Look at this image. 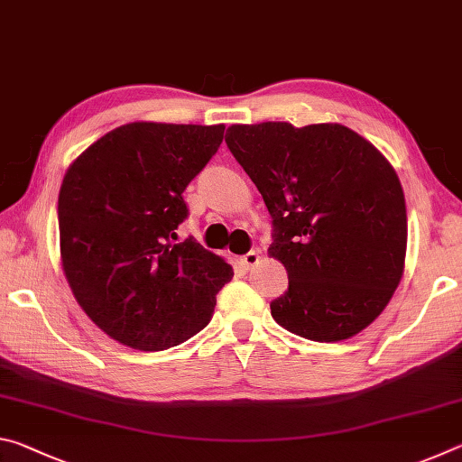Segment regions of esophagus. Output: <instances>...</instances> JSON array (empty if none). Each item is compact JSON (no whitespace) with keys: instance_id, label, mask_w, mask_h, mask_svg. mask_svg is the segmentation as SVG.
<instances>
[{"instance_id":"34e87169","label":"esophagus","mask_w":462,"mask_h":462,"mask_svg":"<svg viewBox=\"0 0 462 462\" xmlns=\"http://www.w3.org/2000/svg\"><path fill=\"white\" fill-rule=\"evenodd\" d=\"M259 261H261L259 250H250V253H246L245 256H242V264H245L246 269H253L254 264H259Z\"/></svg>"}]
</instances>
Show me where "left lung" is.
Segmentation results:
<instances>
[{
    "label": "left lung",
    "mask_w": 462,
    "mask_h": 462,
    "mask_svg": "<svg viewBox=\"0 0 462 462\" xmlns=\"http://www.w3.org/2000/svg\"><path fill=\"white\" fill-rule=\"evenodd\" d=\"M226 144L263 195L269 254L287 269L275 322L316 342L365 330L403 275L408 214L395 169L342 124H234Z\"/></svg>",
    "instance_id": "8db88e82"
}]
</instances>
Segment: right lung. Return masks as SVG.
I'll return each instance as SVG.
<instances>
[{
  "label": "right lung",
  "mask_w": 462,
  "mask_h": 462,
  "mask_svg": "<svg viewBox=\"0 0 462 462\" xmlns=\"http://www.w3.org/2000/svg\"><path fill=\"white\" fill-rule=\"evenodd\" d=\"M224 124L132 122L67 169L59 193L62 271L91 322L136 350H165L212 319L234 277L222 256L177 240L185 187L208 165Z\"/></svg>",
  "instance_id": "1"
}]
</instances>
